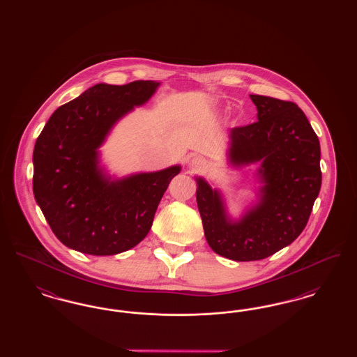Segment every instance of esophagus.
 <instances>
[{
	"label": "esophagus",
	"mask_w": 357,
	"mask_h": 357,
	"mask_svg": "<svg viewBox=\"0 0 357 357\" xmlns=\"http://www.w3.org/2000/svg\"><path fill=\"white\" fill-rule=\"evenodd\" d=\"M190 169L192 171H202L206 169V162L201 158H192L190 160Z\"/></svg>",
	"instance_id": "esophagus-1"
}]
</instances>
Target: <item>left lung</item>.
I'll use <instances>...</instances> for the list:
<instances>
[{
    "instance_id": "8db88e82",
    "label": "left lung",
    "mask_w": 357,
    "mask_h": 357,
    "mask_svg": "<svg viewBox=\"0 0 357 357\" xmlns=\"http://www.w3.org/2000/svg\"><path fill=\"white\" fill-rule=\"evenodd\" d=\"M257 121L230 131L233 166L261 162L259 202L231 221L218 190L197 178L204 237L217 255L257 261L290 245L305 229L321 187L320 142L297 104L250 95Z\"/></svg>"
}]
</instances>
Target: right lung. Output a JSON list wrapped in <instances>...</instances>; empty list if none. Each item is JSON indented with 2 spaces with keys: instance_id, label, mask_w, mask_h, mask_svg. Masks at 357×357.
I'll list each match as a JSON object with an SVG mask.
<instances>
[{
  "instance_id": "add662e5",
  "label": "right lung",
  "mask_w": 357,
  "mask_h": 357,
  "mask_svg": "<svg viewBox=\"0 0 357 357\" xmlns=\"http://www.w3.org/2000/svg\"><path fill=\"white\" fill-rule=\"evenodd\" d=\"M158 86L151 80L93 85L59 107L37 137L34 198L54 236L70 249L119 255L149 234L181 166L111 181L98 166V149L114 124L147 102Z\"/></svg>"
}]
</instances>
